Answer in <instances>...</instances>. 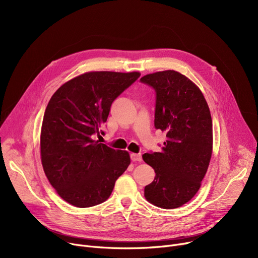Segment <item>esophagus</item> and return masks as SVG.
Instances as JSON below:
<instances>
[{
  "label": "esophagus",
  "instance_id": "34e87169",
  "mask_svg": "<svg viewBox=\"0 0 258 258\" xmlns=\"http://www.w3.org/2000/svg\"><path fill=\"white\" fill-rule=\"evenodd\" d=\"M131 159L134 162H141L142 161V156H141V154H132Z\"/></svg>",
  "mask_w": 258,
  "mask_h": 258
}]
</instances>
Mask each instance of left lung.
<instances>
[{"label":"left lung","instance_id":"obj_1","mask_svg":"<svg viewBox=\"0 0 258 258\" xmlns=\"http://www.w3.org/2000/svg\"><path fill=\"white\" fill-rule=\"evenodd\" d=\"M140 81L155 90V127L166 133L160 153L142 156L156 172L155 180L144 188V197L160 208H178L196 196L209 166V106L201 90L179 72H156Z\"/></svg>","mask_w":258,"mask_h":258}]
</instances>
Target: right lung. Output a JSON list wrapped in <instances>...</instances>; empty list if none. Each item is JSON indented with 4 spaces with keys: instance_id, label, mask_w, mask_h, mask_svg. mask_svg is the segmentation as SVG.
<instances>
[{
    "instance_id": "add662e5",
    "label": "right lung",
    "mask_w": 258,
    "mask_h": 258,
    "mask_svg": "<svg viewBox=\"0 0 258 258\" xmlns=\"http://www.w3.org/2000/svg\"><path fill=\"white\" fill-rule=\"evenodd\" d=\"M140 77L139 72H88L53 94L40 132V158L46 177L69 204L87 208L111 196L131 163L125 151L95 140L113 101Z\"/></svg>"
}]
</instances>
